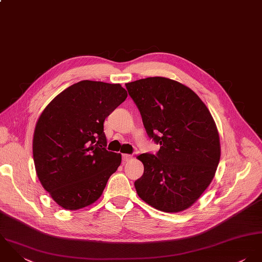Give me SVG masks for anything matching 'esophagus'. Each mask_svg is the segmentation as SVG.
<instances>
[{"instance_id": "esophagus-1", "label": "esophagus", "mask_w": 262, "mask_h": 262, "mask_svg": "<svg viewBox=\"0 0 262 262\" xmlns=\"http://www.w3.org/2000/svg\"><path fill=\"white\" fill-rule=\"evenodd\" d=\"M132 159H133L132 155H128V154H124V155H122V161H123V163L128 162V161H130Z\"/></svg>"}]
</instances>
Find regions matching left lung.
Wrapping results in <instances>:
<instances>
[{
    "label": "left lung",
    "mask_w": 262,
    "mask_h": 262,
    "mask_svg": "<svg viewBox=\"0 0 262 262\" xmlns=\"http://www.w3.org/2000/svg\"><path fill=\"white\" fill-rule=\"evenodd\" d=\"M148 136L160 144L157 155L142 154L144 174L138 195L166 212L190 208L208 188L221 158L215 122L208 107L187 86L164 77L125 84Z\"/></svg>",
    "instance_id": "left-lung-1"
}]
</instances>
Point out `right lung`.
Wrapping results in <instances>:
<instances>
[{"label":"right lung","mask_w":262,"mask_h":262,"mask_svg":"<svg viewBox=\"0 0 262 262\" xmlns=\"http://www.w3.org/2000/svg\"><path fill=\"white\" fill-rule=\"evenodd\" d=\"M127 97L120 84L78 82L55 96L33 135L37 177L53 201L68 210L86 208L102 194L121 155L106 150L105 118Z\"/></svg>","instance_id":"obj_1"}]
</instances>
